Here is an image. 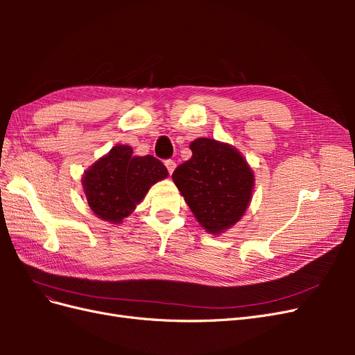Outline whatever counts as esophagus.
I'll return each instance as SVG.
<instances>
[{
	"label": "esophagus",
	"instance_id": "1",
	"mask_svg": "<svg viewBox=\"0 0 355 355\" xmlns=\"http://www.w3.org/2000/svg\"><path fill=\"white\" fill-rule=\"evenodd\" d=\"M166 167H167V170H168V173L171 175V173H173V170L176 168V163H175V161L173 159H166Z\"/></svg>",
	"mask_w": 355,
	"mask_h": 355
}]
</instances>
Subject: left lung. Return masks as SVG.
Instances as JSON below:
<instances>
[{
    "label": "left lung",
    "instance_id": "1",
    "mask_svg": "<svg viewBox=\"0 0 355 355\" xmlns=\"http://www.w3.org/2000/svg\"><path fill=\"white\" fill-rule=\"evenodd\" d=\"M192 157L173 171V182L197 220L220 234L244 214L253 189V173L241 154L214 139L189 145Z\"/></svg>",
    "mask_w": 355,
    "mask_h": 355
}]
</instances>
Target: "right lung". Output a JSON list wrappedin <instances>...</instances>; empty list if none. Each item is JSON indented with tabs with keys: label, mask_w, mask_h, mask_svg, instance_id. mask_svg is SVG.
Masks as SVG:
<instances>
[{
	"label": "right lung",
	"mask_w": 355,
	"mask_h": 355,
	"mask_svg": "<svg viewBox=\"0 0 355 355\" xmlns=\"http://www.w3.org/2000/svg\"><path fill=\"white\" fill-rule=\"evenodd\" d=\"M167 175L158 158L135 157L130 146L120 145L85 171L83 188L90 209L101 219L118 223L132 213L151 185Z\"/></svg>",
	"instance_id": "obj_1"
}]
</instances>
